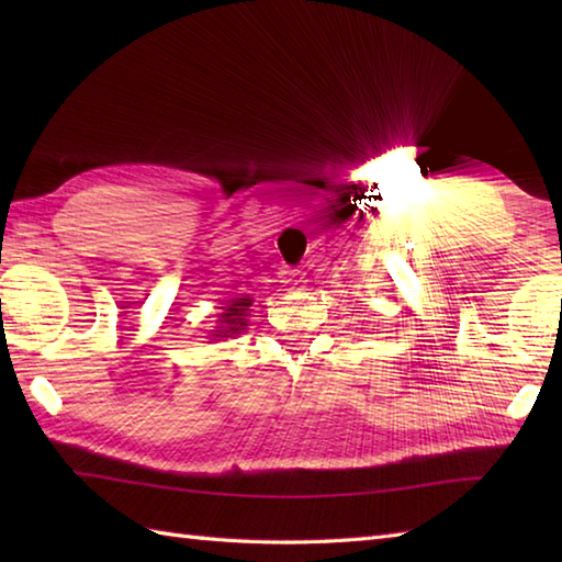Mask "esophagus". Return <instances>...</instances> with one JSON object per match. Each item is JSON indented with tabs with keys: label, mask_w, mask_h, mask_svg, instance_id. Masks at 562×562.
Instances as JSON below:
<instances>
[{
	"label": "esophagus",
	"mask_w": 562,
	"mask_h": 562,
	"mask_svg": "<svg viewBox=\"0 0 562 562\" xmlns=\"http://www.w3.org/2000/svg\"><path fill=\"white\" fill-rule=\"evenodd\" d=\"M280 280L284 282V288H300V284H304V272L294 268H282Z\"/></svg>",
	"instance_id": "esophagus-1"
}]
</instances>
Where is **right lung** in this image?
<instances>
[{
    "instance_id": "right-lung-1",
    "label": "right lung",
    "mask_w": 562,
    "mask_h": 562,
    "mask_svg": "<svg viewBox=\"0 0 562 562\" xmlns=\"http://www.w3.org/2000/svg\"><path fill=\"white\" fill-rule=\"evenodd\" d=\"M246 306H250V300H236L234 304H229L224 308V314H222V330H217V336H222V338H226V336H232V333H236L238 328H244L246 326Z\"/></svg>"
}]
</instances>
